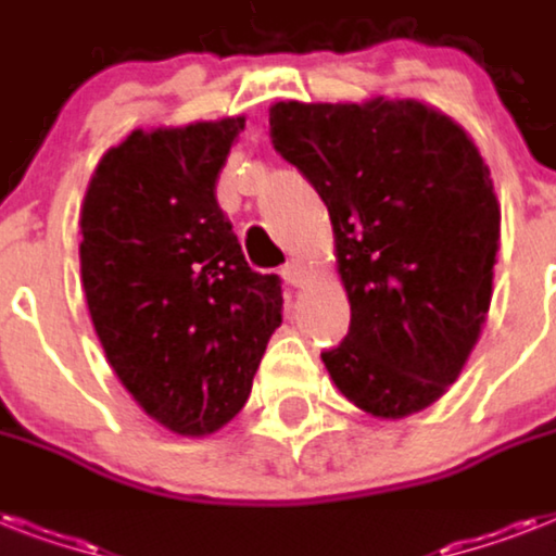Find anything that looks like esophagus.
Instances as JSON below:
<instances>
[{
	"mask_svg": "<svg viewBox=\"0 0 556 556\" xmlns=\"http://www.w3.org/2000/svg\"><path fill=\"white\" fill-rule=\"evenodd\" d=\"M305 277H308V270H305V265L300 260H291L286 268H282V279H286L288 286L300 288L305 282Z\"/></svg>",
	"mask_w": 556,
	"mask_h": 556,
	"instance_id": "1",
	"label": "esophagus"
}]
</instances>
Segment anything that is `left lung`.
<instances>
[{"mask_svg":"<svg viewBox=\"0 0 556 556\" xmlns=\"http://www.w3.org/2000/svg\"><path fill=\"white\" fill-rule=\"evenodd\" d=\"M270 138L329 207L352 326L323 352L334 387L375 418L435 404L479 343L502 210L465 126L421 100H279Z\"/></svg>","mask_w":556,"mask_h":556,"instance_id":"8db88e82","label":"left lung"}]
</instances>
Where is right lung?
Here are the masks:
<instances>
[{"label":"right lung","mask_w":556,"mask_h":556,"mask_svg":"<svg viewBox=\"0 0 556 556\" xmlns=\"http://www.w3.org/2000/svg\"><path fill=\"white\" fill-rule=\"evenodd\" d=\"M244 115L135 129L80 204V279L109 366L152 421L201 439L251 395L282 323L277 274L244 262L216 181Z\"/></svg>","instance_id":"right-lung-1"}]
</instances>
